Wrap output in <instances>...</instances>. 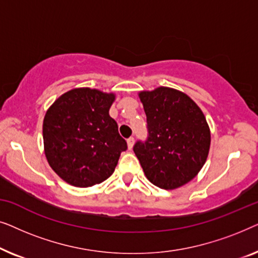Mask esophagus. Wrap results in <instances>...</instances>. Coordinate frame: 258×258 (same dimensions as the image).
I'll list each match as a JSON object with an SVG mask.
<instances>
[{
  "label": "esophagus",
  "mask_w": 258,
  "mask_h": 258,
  "mask_svg": "<svg viewBox=\"0 0 258 258\" xmlns=\"http://www.w3.org/2000/svg\"><path fill=\"white\" fill-rule=\"evenodd\" d=\"M134 142H135V139H134V137H129V139L126 140V143H128V148H129V149H132V148H133Z\"/></svg>",
  "instance_id": "esophagus-1"
}]
</instances>
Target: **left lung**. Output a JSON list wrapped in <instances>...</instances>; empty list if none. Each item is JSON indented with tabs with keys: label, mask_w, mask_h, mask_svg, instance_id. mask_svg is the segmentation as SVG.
I'll use <instances>...</instances> for the list:
<instances>
[{
	"label": "left lung",
	"mask_w": 258,
	"mask_h": 258,
	"mask_svg": "<svg viewBox=\"0 0 258 258\" xmlns=\"http://www.w3.org/2000/svg\"><path fill=\"white\" fill-rule=\"evenodd\" d=\"M148 137L139 140L134 153L147 178L171 190L195 177L206 163L210 130L203 112L189 96L171 88L142 91Z\"/></svg>",
	"instance_id": "1"
}]
</instances>
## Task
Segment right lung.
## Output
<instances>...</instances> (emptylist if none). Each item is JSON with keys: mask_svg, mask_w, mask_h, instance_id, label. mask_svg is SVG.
I'll return each mask as SVG.
<instances>
[{"mask_svg": "<svg viewBox=\"0 0 258 258\" xmlns=\"http://www.w3.org/2000/svg\"><path fill=\"white\" fill-rule=\"evenodd\" d=\"M114 94L80 88L63 94L43 121L45 157L69 184L86 188L110 177L125 140L109 116Z\"/></svg>", "mask_w": 258, "mask_h": 258, "instance_id": "right-lung-1", "label": "right lung"}]
</instances>
